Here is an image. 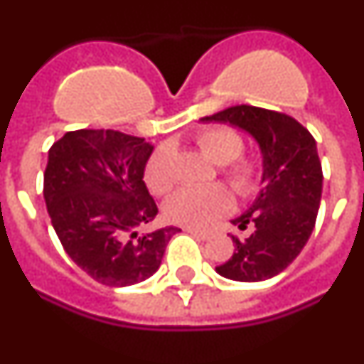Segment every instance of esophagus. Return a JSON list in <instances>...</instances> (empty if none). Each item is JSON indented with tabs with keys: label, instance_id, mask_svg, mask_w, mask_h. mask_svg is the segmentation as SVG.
<instances>
[{
	"label": "esophagus",
	"instance_id": "1",
	"mask_svg": "<svg viewBox=\"0 0 364 364\" xmlns=\"http://www.w3.org/2000/svg\"><path fill=\"white\" fill-rule=\"evenodd\" d=\"M186 233H191V235H195V237H198V239H202V240H208L211 237L210 233H208V231H200V230H195V228H186Z\"/></svg>",
	"mask_w": 364,
	"mask_h": 364
}]
</instances>
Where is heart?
<instances>
[{"label":"heart","mask_w":364,"mask_h":364,"mask_svg":"<svg viewBox=\"0 0 364 364\" xmlns=\"http://www.w3.org/2000/svg\"><path fill=\"white\" fill-rule=\"evenodd\" d=\"M197 147L205 159L222 166V175L235 193L250 195L257 188L259 167L253 160L242 159L244 140L230 127H208L195 138ZM144 178L153 195H166L175 184L171 169V153L159 147L146 164ZM233 205L230 191L222 186L210 188H184L167 198L164 213L173 224L195 230L210 228L217 218L226 215Z\"/></svg>","instance_id":"1"}]
</instances>
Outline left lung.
<instances>
[{
  "label": "left lung",
  "mask_w": 364,
  "mask_h": 364,
  "mask_svg": "<svg viewBox=\"0 0 364 364\" xmlns=\"http://www.w3.org/2000/svg\"><path fill=\"white\" fill-rule=\"evenodd\" d=\"M200 120L246 131L262 154L259 197L231 220L240 230L250 224L252 233L242 240L231 237L235 252L217 273L239 282L275 277L297 259L314 231L323 193L317 144L295 118L253 105H235Z\"/></svg>",
  "instance_id": "1"
}]
</instances>
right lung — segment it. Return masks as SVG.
<instances>
[{"label":"right lung","mask_w":364,"mask_h":364,"mask_svg":"<svg viewBox=\"0 0 364 364\" xmlns=\"http://www.w3.org/2000/svg\"><path fill=\"white\" fill-rule=\"evenodd\" d=\"M151 153L146 138L112 129L70 131L49 149L43 198L54 231L74 264L105 286L149 279L180 231L138 235L159 213L144 182Z\"/></svg>","instance_id":"right-lung-1"}]
</instances>
